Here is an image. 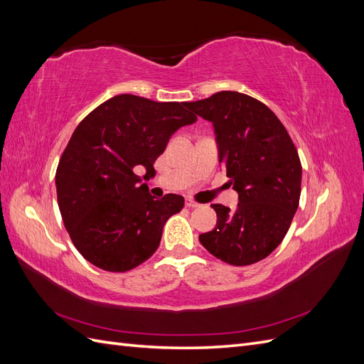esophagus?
I'll list each match as a JSON object with an SVG mask.
<instances>
[{
	"instance_id": "esophagus-1",
	"label": "esophagus",
	"mask_w": 364,
	"mask_h": 364,
	"mask_svg": "<svg viewBox=\"0 0 364 364\" xmlns=\"http://www.w3.org/2000/svg\"><path fill=\"white\" fill-rule=\"evenodd\" d=\"M185 205H186V206H188V208H197V206H200L199 203H197V202H194L193 199H186V200H185Z\"/></svg>"
}]
</instances>
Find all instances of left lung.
I'll list each match as a JSON object with an SVG mask.
<instances>
[{
  "label": "left lung",
  "instance_id": "8db88e82",
  "mask_svg": "<svg viewBox=\"0 0 364 364\" xmlns=\"http://www.w3.org/2000/svg\"><path fill=\"white\" fill-rule=\"evenodd\" d=\"M185 106L213 123L218 162L238 193L232 211L211 205L217 225L200 243L232 266L258 262L281 245L299 206L302 167L289 132L266 105L235 91Z\"/></svg>",
  "mask_w": 364,
  "mask_h": 364
}]
</instances>
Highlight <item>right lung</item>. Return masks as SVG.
I'll return each mask as SVG.
<instances>
[{"mask_svg":"<svg viewBox=\"0 0 364 364\" xmlns=\"http://www.w3.org/2000/svg\"><path fill=\"white\" fill-rule=\"evenodd\" d=\"M196 121L185 103L121 94L75 127L58 165L56 190L63 225L85 259L106 272H127L156 252L183 197L155 199L136 173H155L171 135Z\"/></svg>","mask_w":364,"mask_h":364,"instance_id":"1","label":"right lung"}]
</instances>
